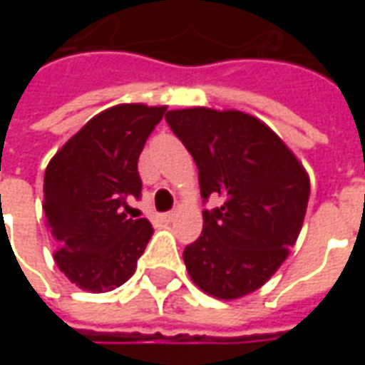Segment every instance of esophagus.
I'll use <instances>...</instances> for the list:
<instances>
[{"instance_id":"obj_1","label":"esophagus","mask_w":365,"mask_h":365,"mask_svg":"<svg viewBox=\"0 0 365 365\" xmlns=\"http://www.w3.org/2000/svg\"><path fill=\"white\" fill-rule=\"evenodd\" d=\"M174 217H175V211H168V213H162V219H164L166 222L174 221Z\"/></svg>"}]
</instances>
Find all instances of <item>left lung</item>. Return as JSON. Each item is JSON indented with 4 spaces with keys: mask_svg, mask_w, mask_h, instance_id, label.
<instances>
[{
    "mask_svg": "<svg viewBox=\"0 0 365 365\" xmlns=\"http://www.w3.org/2000/svg\"><path fill=\"white\" fill-rule=\"evenodd\" d=\"M199 170L203 232L185 246L191 279L209 295L238 299L277 272L295 245L309 203V175L260 119L209 107L166 113Z\"/></svg>",
    "mask_w": 365,
    "mask_h": 365,
    "instance_id": "1",
    "label": "left lung"
}]
</instances>
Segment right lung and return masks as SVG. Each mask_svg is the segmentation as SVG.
Masks as SVG:
<instances>
[{"instance_id": "right-lung-1", "label": "right lung", "mask_w": 365, "mask_h": 365, "mask_svg": "<svg viewBox=\"0 0 365 365\" xmlns=\"http://www.w3.org/2000/svg\"><path fill=\"white\" fill-rule=\"evenodd\" d=\"M166 107L115 105L88 120L48 162L44 215L62 246L60 272L78 287L111 291L135 274L152 237L146 219H128L140 197L138 156Z\"/></svg>"}]
</instances>
